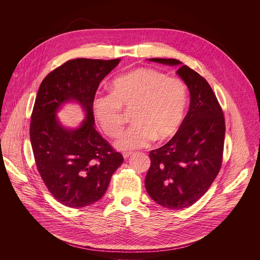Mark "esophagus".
I'll list each match as a JSON object with an SVG mask.
<instances>
[{
    "label": "esophagus",
    "mask_w": 260,
    "mask_h": 260,
    "mask_svg": "<svg viewBox=\"0 0 260 260\" xmlns=\"http://www.w3.org/2000/svg\"><path fill=\"white\" fill-rule=\"evenodd\" d=\"M122 155H123L124 159H127V158L132 155V152H123V153H122Z\"/></svg>",
    "instance_id": "esophagus-1"
}]
</instances>
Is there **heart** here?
Returning a JSON list of instances; mask_svg holds the SVG:
<instances>
[{
  "instance_id": "heart-1",
  "label": "heart",
  "mask_w": 260,
  "mask_h": 260,
  "mask_svg": "<svg viewBox=\"0 0 260 260\" xmlns=\"http://www.w3.org/2000/svg\"><path fill=\"white\" fill-rule=\"evenodd\" d=\"M187 101V87L183 80L142 68L116 78L112 90L98 92L92 100V112L102 129L110 137H116L124 121L123 109H133L134 123L115 143L121 150H132L148 146L154 139L164 141L175 135Z\"/></svg>"
}]
</instances>
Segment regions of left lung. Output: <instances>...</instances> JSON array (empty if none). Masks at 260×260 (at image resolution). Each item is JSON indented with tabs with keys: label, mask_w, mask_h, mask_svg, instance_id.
Returning <instances> with one entry per match:
<instances>
[{
	"label": "left lung",
	"mask_w": 260,
	"mask_h": 260,
	"mask_svg": "<svg viewBox=\"0 0 260 260\" xmlns=\"http://www.w3.org/2000/svg\"><path fill=\"white\" fill-rule=\"evenodd\" d=\"M150 61L179 67L176 72L190 92L189 110L176 135L150 151L151 166L145 179L150 198L169 209L197 203L219 173L223 154L225 122L215 93L205 78L174 58Z\"/></svg>",
	"instance_id": "1"
}]
</instances>
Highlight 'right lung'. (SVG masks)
Here are the masks:
<instances>
[{"mask_svg": "<svg viewBox=\"0 0 260 260\" xmlns=\"http://www.w3.org/2000/svg\"><path fill=\"white\" fill-rule=\"evenodd\" d=\"M120 61L71 59L42 81L35 101L29 138L38 172L50 193L66 207L82 208L105 194L111 177L123 162L94 128L92 100L100 82ZM75 101L86 113L78 128L63 127L56 116Z\"/></svg>", "mask_w": 260, "mask_h": 260, "instance_id": "right-lung-1", "label": "right lung"}]
</instances>
